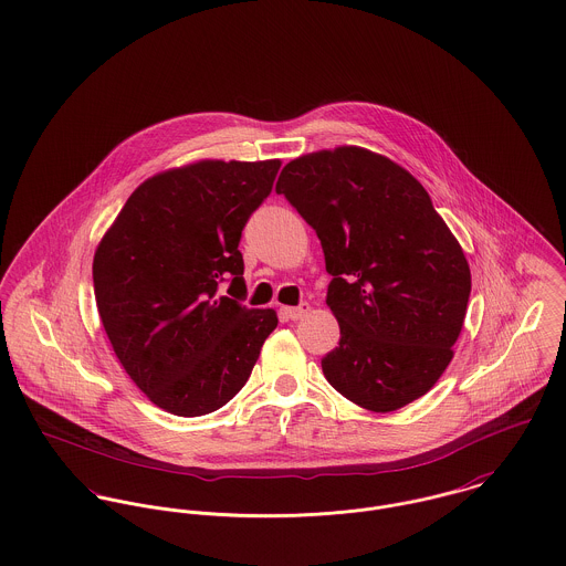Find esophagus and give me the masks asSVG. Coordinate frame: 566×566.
Segmentation results:
<instances>
[{"label":"esophagus","instance_id":"esophagus-1","mask_svg":"<svg viewBox=\"0 0 566 566\" xmlns=\"http://www.w3.org/2000/svg\"><path fill=\"white\" fill-rule=\"evenodd\" d=\"M308 311H311L308 304H300L295 308H284L282 313L286 314V318H291V321H300V318H304L308 314Z\"/></svg>","mask_w":566,"mask_h":566}]
</instances>
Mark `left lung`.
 Wrapping results in <instances>:
<instances>
[{"instance_id": "left-lung-1", "label": "left lung", "mask_w": 566, "mask_h": 566, "mask_svg": "<svg viewBox=\"0 0 566 566\" xmlns=\"http://www.w3.org/2000/svg\"><path fill=\"white\" fill-rule=\"evenodd\" d=\"M321 241L327 306L340 325L323 360L349 401L392 412L426 395L453 358L471 295L464 252L403 167L363 147L291 160L277 180Z\"/></svg>"}]
</instances>
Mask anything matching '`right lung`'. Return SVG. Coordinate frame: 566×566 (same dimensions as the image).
I'll return each instance as SVG.
<instances>
[{
  "instance_id": "right-lung-1",
  "label": "right lung",
  "mask_w": 566,
  "mask_h": 566,
  "mask_svg": "<svg viewBox=\"0 0 566 566\" xmlns=\"http://www.w3.org/2000/svg\"><path fill=\"white\" fill-rule=\"evenodd\" d=\"M277 169L280 160H199L158 174L129 195L97 245L93 286L111 345L132 381L171 415L226 406L277 325L275 311L241 304L239 252Z\"/></svg>"
}]
</instances>
